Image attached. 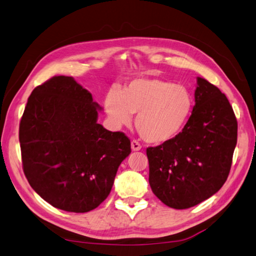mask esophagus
I'll return each mask as SVG.
<instances>
[{"label": "esophagus", "mask_w": 256, "mask_h": 256, "mask_svg": "<svg viewBox=\"0 0 256 256\" xmlns=\"http://www.w3.org/2000/svg\"><path fill=\"white\" fill-rule=\"evenodd\" d=\"M131 148H132V150L133 151H140V150H141V144H140L136 140H133V141L131 142Z\"/></svg>", "instance_id": "1"}]
</instances>
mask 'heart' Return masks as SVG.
I'll return each mask as SVG.
<instances>
[{"mask_svg":"<svg viewBox=\"0 0 256 256\" xmlns=\"http://www.w3.org/2000/svg\"><path fill=\"white\" fill-rule=\"evenodd\" d=\"M104 106L114 126L135 118V128L150 143H164L181 133L192 112V95L182 85L154 78H135L105 95Z\"/></svg>","mask_w":256,"mask_h":256,"instance_id":"obj_1","label":"heart"}]
</instances>
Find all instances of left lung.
Listing matches in <instances>:
<instances>
[{
	"label": "left lung",
	"mask_w": 256,
	"mask_h": 256,
	"mask_svg": "<svg viewBox=\"0 0 256 256\" xmlns=\"http://www.w3.org/2000/svg\"><path fill=\"white\" fill-rule=\"evenodd\" d=\"M194 96L192 114L182 132L146 148L152 191L176 210L198 205L223 186L238 141V121L225 94L198 78Z\"/></svg>",
	"instance_id": "left-lung-1"
}]
</instances>
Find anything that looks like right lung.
I'll return each instance as SVG.
<instances>
[{"mask_svg": "<svg viewBox=\"0 0 256 256\" xmlns=\"http://www.w3.org/2000/svg\"><path fill=\"white\" fill-rule=\"evenodd\" d=\"M102 108L71 76H53L33 90L20 122L23 171L44 201L85 213L111 192L131 153V141L98 123Z\"/></svg>", "mask_w": 256, "mask_h": 256, "instance_id": "obj_1", "label": "right lung"}]
</instances>
